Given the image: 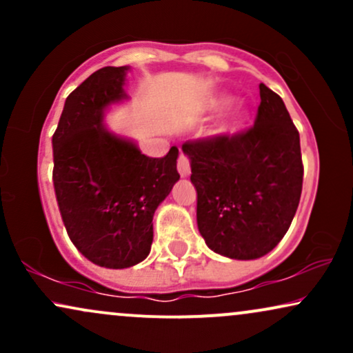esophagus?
<instances>
[{"label":"esophagus","mask_w":353,"mask_h":353,"mask_svg":"<svg viewBox=\"0 0 353 353\" xmlns=\"http://www.w3.org/2000/svg\"><path fill=\"white\" fill-rule=\"evenodd\" d=\"M177 171H179L181 177H189L190 176V164L188 156L181 154L179 159H177Z\"/></svg>","instance_id":"obj_1"}]
</instances>
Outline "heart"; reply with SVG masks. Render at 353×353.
<instances>
[{"instance_id":"heart-1","label":"heart","mask_w":353,"mask_h":353,"mask_svg":"<svg viewBox=\"0 0 353 353\" xmlns=\"http://www.w3.org/2000/svg\"><path fill=\"white\" fill-rule=\"evenodd\" d=\"M225 107V110L223 108ZM222 112L219 117L214 134L217 137H225L236 134L241 128H244L247 121L250 117V108L247 106L244 101H232V96L229 92H216L210 94L208 99L202 104V112L204 114H216V112Z\"/></svg>"}]
</instances>
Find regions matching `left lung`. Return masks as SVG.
<instances>
[{
	"instance_id": "left-lung-1",
	"label": "left lung",
	"mask_w": 353,
	"mask_h": 353,
	"mask_svg": "<svg viewBox=\"0 0 353 353\" xmlns=\"http://www.w3.org/2000/svg\"><path fill=\"white\" fill-rule=\"evenodd\" d=\"M252 129L188 143L197 228L216 254L254 261L290 228L302 194L301 137L282 98L265 84Z\"/></svg>"
}]
</instances>
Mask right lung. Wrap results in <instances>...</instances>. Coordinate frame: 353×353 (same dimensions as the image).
<instances>
[{
  "label": "right lung",
  "instance_id": "1",
  "mask_svg": "<svg viewBox=\"0 0 353 353\" xmlns=\"http://www.w3.org/2000/svg\"><path fill=\"white\" fill-rule=\"evenodd\" d=\"M129 70L92 72L66 98L52 134V182L64 228L88 261L106 269L148 257L154 212L179 181V149L148 157L134 139L104 123L109 109L129 99Z\"/></svg>",
  "mask_w": 353,
  "mask_h": 353
}]
</instances>
